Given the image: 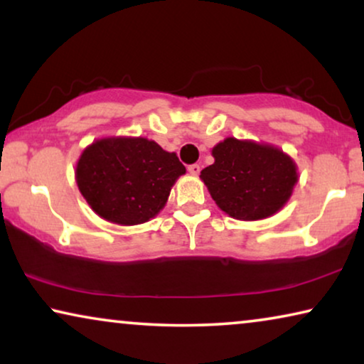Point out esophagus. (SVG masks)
I'll list each match as a JSON object with an SVG mask.
<instances>
[{
    "label": "esophagus",
    "mask_w": 364,
    "mask_h": 364,
    "mask_svg": "<svg viewBox=\"0 0 364 364\" xmlns=\"http://www.w3.org/2000/svg\"><path fill=\"white\" fill-rule=\"evenodd\" d=\"M188 171L191 173L193 176H198L199 171H201V166H199V165H189L188 166Z\"/></svg>",
    "instance_id": "esophagus-1"
}]
</instances>
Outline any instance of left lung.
<instances>
[{
	"label": "left lung",
	"instance_id": "obj_1",
	"mask_svg": "<svg viewBox=\"0 0 364 364\" xmlns=\"http://www.w3.org/2000/svg\"><path fill=\"white\" fill-rule=\"evenodd\" d=\"M211 155L214 163L199 178L218 208L239 221L277 214L299 181L294 158L272 143L228 136L214 145Z\"/></svg>",
	"mask_w": 364,
	"mask_h": 364
}]
</instances>
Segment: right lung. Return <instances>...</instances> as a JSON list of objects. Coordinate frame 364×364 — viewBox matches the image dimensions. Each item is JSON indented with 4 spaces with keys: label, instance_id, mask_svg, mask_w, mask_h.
<instances>
[{
    "label": "right lung",
    "instance_id": "1",
    "mask_svg": "<svg viewBox=\"0 0 364 364\" xmlns=\"http://www.w3.org/2000/svg\"><path fill=\"white\" fill-rule=\"evenodd\" d=\"M186 173L175 153L145 136L97 138L82 150L75 183L92 211L119 226L148 223Z\"/></svg>",
    "mask_w": 364,
    "mask_h": 364
}]
</instances>
